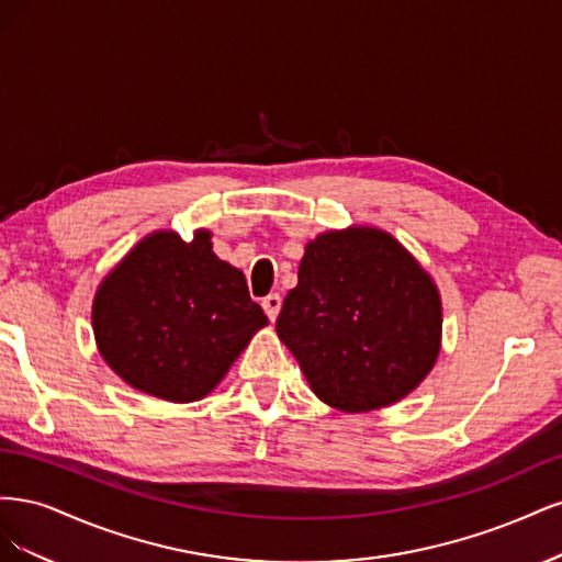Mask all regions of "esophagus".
<instances>
[{
  "mask_svg": "<svg viewBox=\"0 0 562 562\" xmlns=\"http://www.w3.org/2000/svg\"><path fill=\"white\" fill-rule=\"evenodd\" d=\"M262 310L265 314L269 316V321H274L279 316V310H281V297L279 293H269L265 300H262Z\"/></svg>",
  "mask_w": 562,
  "mask_h": 562,
  "instance_id": "obj_1",
  "label": "esophagus"
}]
</instances>
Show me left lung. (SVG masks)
<instances>
[{"label":"left lung","mask_w":562,"mask_h":562,"mask_svg":"<svg viewBox=\"0 0 562 562\" xmlns=\"http://www.w3.org/2000/svg\"><path fill=\"white\" fill-rule=\"evenodd\" d=\"M277 333L321 401L366 413L401 401L434 368L440 297L394 236L328 232L304 248Z\"/></svg>","instance_id":"8db88e82"}]
</instances>
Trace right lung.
Masks as SVG:
<instances>
[{"mask_svg": "<svg viewBox=\"0 0 562 562\" xmlns=\"http://www.w3.org/2000/svg\"><path fill=\"white\" fill-rule=\"evenodd\" d=\"M267 316L239 269L213 252L211 234L192 241L157 232L100 283L93 333L103 359L131 386L190 403L225 378Z\"/></svg>", "mask_w": 562, "mask_h": 562, "instance_id": "right-lung-1", "label": "right lung"}]
</instances>
